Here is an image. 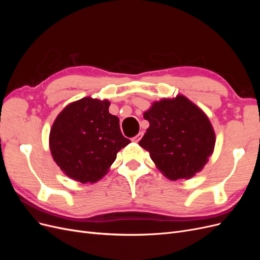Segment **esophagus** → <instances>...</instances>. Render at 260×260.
I'll list each match as a JSON object with an SVG mask.
<instances>
[{
    "mask_svg": "<svg viewBox=\"0 0 260 260\" xmlns=\"http://www.w3.org/2000/svg\"><path fill=\"white\" fill-rule=\"evenodd\" d=\"M143 137V132H140L139 133V135H137L136 137H133L132 138V141H133V142H136V143H138L139 142V141L141 140V138H142Z\"/></svg>",
    "mask_w": 260,
    "mask_h": 260,
    "instance_id": "1",
    "label": "esophagus"
}]
</instances>
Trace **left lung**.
<instances>
[{"label": "left lung", "instance_id": "obj_1", "mask_svg": "<svg viewBox=\"0 0 260 260\" xmlns=\"http://www.w3.org/2000/svg\"><path fill=\"white\" fill-rule=\"evenodd\" d=\"M149 127L139 145L169 180L191 179L214 153L216 135L209 118L184 95L161 99L143 114Z\"/></svg>", "mask_w": 260, "mask_h": 260}]
</instances>
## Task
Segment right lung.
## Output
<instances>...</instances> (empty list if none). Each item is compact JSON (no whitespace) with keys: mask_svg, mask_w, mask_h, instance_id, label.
<instances>
[{"mask_svg":"<svg viewBox=\"0 0 260 260\" xmlns=\"http://www.w3.org/2000/svg\"><path fill=\"white\" fill-rule=\"evenodd\" d=\"M108 100L83 98L68 104L54 120L50 149L64 174L81 183L103 178L117 153L130 143L120 131L119 118L109 114Z\"/></svg>","mask_w":260,"mask_h":260,"instance_id":"right-lung-1","label":"right lung"}]
</instances>
